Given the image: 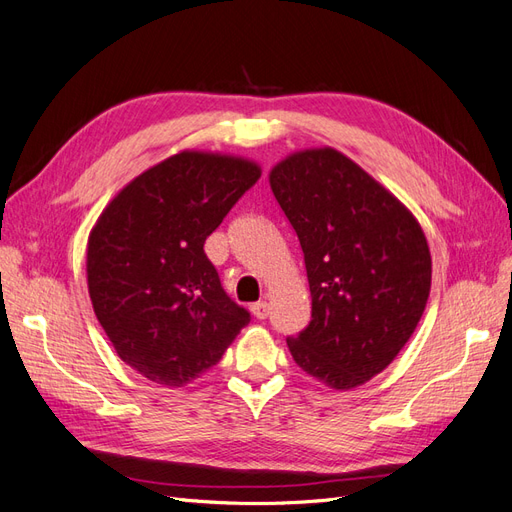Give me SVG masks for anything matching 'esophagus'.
<instances>
[{"label":"esophagus","instance_id":"34e87169","mask_svg":"<svg viewBox=\"0 0 512 512\" xmlns=\"http://www.w3.org/2000/svg\"><path fill=\"white\" fill-rule=\"evenodd\" d=\"M250 309H252L254 318H258V320H265L269 316V303L267 301H258Z\"/></svg>","mask_w":512,"mask_h":512}]
</instances>
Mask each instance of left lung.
<instances>
[{
	"mask_svg": "<svg viewBox=\"0 0 512 512\" xmlns=\"http://www.w3.org/2000/svg\"><path fill=\"white\" fill-rule=\"evenodd\" d=\"M271 190L303 250L312 320L286 337L309 376L354 389L389 365L425 312L431 256L414 215L335 149L292 153Z\"/></svg>",
	"mask_w": 512,
	"mask_h": 512,
	"instance_id": "obj_1",
	"label": "left lung"
}]
</instances>
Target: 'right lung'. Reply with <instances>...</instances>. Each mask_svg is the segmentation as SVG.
Segmentation results:
<instances>
[{
    "mask_svg": "<svg viewBox=\"0 0 512 512\" xmlns=\"http://www.w3.org/2000/svg\"><path fill=\"white\" fill-rule=\"evenodd\" d=\"M258 179L247 160L181 151L128 183L91 230L94 312L119 359L147 380H196L252 320L203 247Z\"/></svg>",
    "mask_w": 512,
    "mask_h": 512,
    "instance_id": "obj_1",
    "label": "right lung"
}]
</instances>
